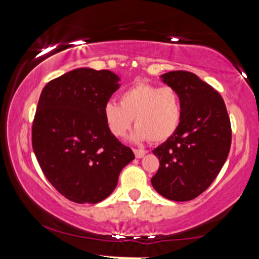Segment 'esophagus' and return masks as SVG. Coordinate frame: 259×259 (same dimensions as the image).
<instances>
[{
  "instance_id": "obj_1",
  "label": "esophagus",
  "mask_w": 259,
  "mask_h": 259,
  "mask_svg": "<svg viewBox=\"0 0 259 259\" xmlns=\"http://www.w3.org/2000/svg\"><path fill=\"white\" fill-rule=\"evenodd\" d=\"M134 153H135L136 158H142V157H144L145 154L147 153V151H145V150H138V148H134Z\"/></svg>"
}]
</instances>
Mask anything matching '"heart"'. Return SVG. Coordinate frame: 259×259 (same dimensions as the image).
<instances>
[{
	"label": "heart",
	"mask_w": 259,
	"mask_h": 259,
	"mask_svg": "<svg viewBox=\"0 0 259 259\" xmlns=\"http://www.w3.org/2000/svg\"><path fill=\"white\" fill-rule=\"evenodd\" d=\"M179 92L171 86L138 82L120 95V105L109 101L103 107V118L115 138H123L135 118V140L162 142L174 135L181 120Z\"/></svg>",
	"instance_id": "1"
}]
</instances>
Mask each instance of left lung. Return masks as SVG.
Wrapping results in <instances>:
<instances>
[{
  "instance_id": "obj_1",
  "label": "left lung",
  "mask_w": 259,
  "mask_h": 259,
  "mask_svg": "<svg viewBox=\"0 0 259 259\" xmlns=\"http://www.w3.org/2000/svg\"><path fill=\"white\" fill-rule=\"evenodd\" d=\"M160 78L179 92L183 113L174 135L153 150L159 168L151 183L168 200H194L214 181L228 158L230 119L219 92L196 74L175 70Z\"/></svg>"
}]
</instances>
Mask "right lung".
I'll return each mask as SVG.
<instances>
[{"mask_svg":"<svg viewBox=\"0 0 259 259\" xmlns=\"http://www.w3.org/2000/svg\"><path fill=\"white\" fill-rule=\"evenodd\" d=\"M109 70L79 68L47 82L32 121V150L45 177L68 200L97 203L135 158L113 136L103 107L119 88Z\"/></svg>","mask_w":259,"mask_h":259,"instance_id":"obj_1","label":"right lung"}]
</instances>
